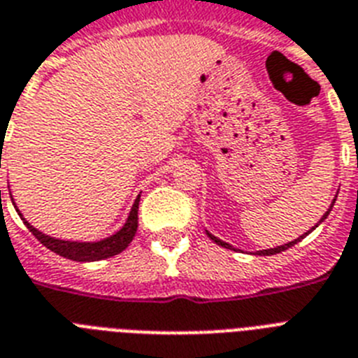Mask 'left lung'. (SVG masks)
<instances>
[{
    "label": "left lung",
    "mask_w": 358,
    "mask_h": 358,
    "mask_svg": "<svg viewBox=\"0 0 358 358\" xmlns=\"http://www.w3.org/2000/svg\"><path fill=\"white\" fill-rule=\"evenodd\" d=\"M335 200H336V199H333V204H331V206H329V209H327V211H325V213H324V217H322V219H320V222H324V220L327 219V215H329V211H331V209H333V206H335ZM320 222H318V224H320ZM318 224H316L315 228H318ZM315 228H310L309 231H307V234H310V231H313V229H315ZM206 234H208V237H209V239L213 241V243H217V245H219V246H222V248H228V250H237V248H234V246H231V245H228V243H224V241L217 239V237H215V235H211V234H209V231H206ZM307 234H305V235H307ZM305 235H300V237H298V239L290 241V243H287V245L275 246V248H268V250H259V252H257V254H259V255H274V254H280V252H285V250H287V248H290V246L298 245V243H300V241L303 239Z\"/></svg>",
    "instance_id": "8db88e82"
}]
</instances>
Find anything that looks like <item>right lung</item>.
<instances>
[{
	"label": "right lung",
	"instance_id": "obj_1",
	"mask_svg": "<svg viewBox=\"0 0 358 358\" xmlns=\"http://www.w3.org/2000/svg\"><path fill=\"white\" fill-rule=\"evenodd\" d=\"M1 193V191H0ZM13 199V196H10ZM14 204V202H13ZM138 206H139V196L134 202L132 209H130L129 219L124 222V226L119 231H115L113 235L106 237V239L94 241V243H80V241H64V239H55L51 235H45L42 231H38L34 226H31L27 220L23 219V215L20 213V209L16 208L18 215L22 217V220L25 222L31 234L36 237L40 243H42L45 248H49L55 254L62 255L66 259L71 261H80V263H90V261H101V259H108L112 255L121 254L127 246L132 243L134 235L138 231Z\"/></svg>",
	"mask_w": 358,
	"mask_h": 358
}]
</instances>
